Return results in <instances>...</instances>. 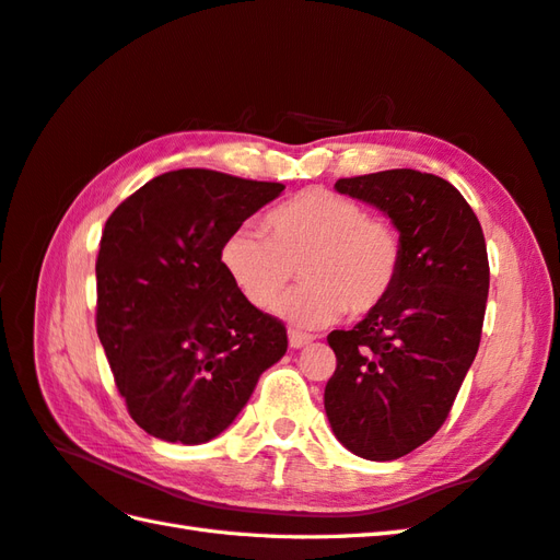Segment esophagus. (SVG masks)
Returning a JSON list of instances; mask_svg holds the SVG:
<instances>
[{"mask_svg":"<svg viewBox=\"0 0 560 560\" xmlns=\"http://www.w3.org/2000/svg\"><path fill=\"white\" fill-rule=\"evenodd\" d=\"M313 342V337H308V335H302V332H290V347L292 349H304V347H308Z\"/></svg>","mask_w":560,"mask_h":560,"instance_id":"obj_1","label":"esophagus"}]
</instances>
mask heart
Returning a JSON list of instances; mask_svg holds the SVG:
<instances>
[{
	"label": "heart",
	"mask_w": 560,
	"mask_h": 560,
	"mask_svg": "<svg viewBox=\"0 0 560 560\" xmlns=\"http://www.w3.org/2000/svg\"><path fill=\"white\" fill-rule=\"evenodd\" d=\"M266 237L240 228L221 244V268L249 306L278 302L299 268V288L276 313L299 330L332 325L349 308L365 316L387 302L404 266L397 225L368 215L359 201L311 187L272 209Z\"/></svg>",
	"instance_id": "b5f03b06"
}]
</instances>
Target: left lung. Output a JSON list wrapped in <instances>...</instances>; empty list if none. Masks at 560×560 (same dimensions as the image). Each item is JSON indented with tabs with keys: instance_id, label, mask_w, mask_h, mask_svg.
Masks as SVG:
<instances>
[{
	"instance_id": "1",
	"label": "left lung",
	"mask_w": 560,
	"mask_h": 560,
	"mask_svg": "<svg viewBox=\"0 0 560 560\" xmlns=\"http://www.w3.org/2000/svg\"><path fill=\"white\" fill-rule=\"evenodd\" d=\"M335 189L397 225L404 266L383 306L327 335L337 371L325 385V413L351 454L394 460L442 428L475 361L487 244L468 201L438 175L394 168L342 177Z\"/></svg>"
}]
</instances>
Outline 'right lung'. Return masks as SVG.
Wrapping results in <instances>:
<instances>
[{"instance_id":"add662e5","label":"right lung","mask_w":560,"mask_h":560,"mask_svg":"<svg viewBox=\"0 0 560 560\" xmlns=\"http://www.w3.org/2000/svg\"><path fill=\"white\" fill-rule=\"evenodd\" d=\"M280 183L203 168L163 173L108 215L97 256V335L138 425L163 442H211L288 351L284 325L249 306L221 244Z\"/></svg>"}]
</instances>
